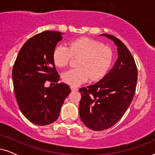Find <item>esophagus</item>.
Returning <instances> with one entry per match:
<instances>
[{
  "mask_svg": "<svg viewBox=\"0 0 155 155\" xmlns=\"http://www.w3.org/2000/svg\"><path fill=\"white\" fill-rule=\"evenodd\" d=\"M71 89L72 91H77V90H78V89L77 87H74V86H71Z\"/></svg>",
  "mask_w": 155,
  "mask_h": 155,
  "instance_id": "esophagus-1",
  "label": "esophagus"
}]
</instances>
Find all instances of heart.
Masks as SVG:
<instances>
[{
  "label": "heart",
  "instance_id": "b5f03b06",
  "mask_svg": "<svg viewBox=\"0 0 155 155\" xmlns=\"http://www.w3.org/2000/svg\"><path fill=\"white\" fill-rule=\"evenodd\" d=\"M72 56H80L78 68L63 73V79L72 86H78L90 78L97 80L102 78L111 64L113 51L101 42L87 37L72 40L68 47L56 46L53 51V60L59 68L67 66Z\"/></svg>",
  "mask_w": 155,
  "mask_h": 155
}]
</instances>
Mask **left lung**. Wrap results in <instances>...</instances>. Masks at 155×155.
<instances>
[{"label": "left lung", "instance_id": "left-lung-1", "mask_svg": "<svg viewBox=\"0 0 155 155\" xmlns=\"http://www.w3.org/2000/svg\"><path fill=\"white\" fill-rule=\"evenodd\" d=\"M117 46L118 59L111 71L98 82L79 90V114L82 121L94 130L115 125L132 102L137 80L135 60L126 45L114 36L102 34Z\"/></svg>", "mask_w": 155, "mask_h": 155}]
</instances>
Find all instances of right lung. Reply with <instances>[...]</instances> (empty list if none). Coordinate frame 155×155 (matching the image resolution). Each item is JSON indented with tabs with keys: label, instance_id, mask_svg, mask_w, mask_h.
Here are the masks:
<instances>
[{
	"label": "right lung",
	"instance_id": "add662e5",
	"mask_svg": "<svg viewBox=\"0 0 155 155\" xmlns=\"http://www.w3.org/2000/svg\"><path fill=\"white\" fill-rule=\"evenodd\" d=\"M61 35L44 31L31 37L21 48L12 68L19 108L29 121L38 126L58 119L61 106L71 92L67 84L58 82L60 76L53 60V51L62 39ZM47 81L54 82V86L46 88Z\"/></svg>",
	"mask_w": 155,
	"mask_h": 155
}]
</instances>
